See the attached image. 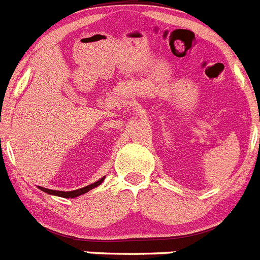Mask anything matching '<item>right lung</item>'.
Wrapping results in <instances>:
<instances>
[{"label":"right lung","mask_w":260,"mask_h":260,"mask_svg":"<svg viewBox=\"0 0 260 260\" xmlns=\"http://www.w3.org/2000/svg\"><path fill=\"white\" fill-rule=\"evenodd\" d=\"M103 181H104V177L101 179V180L90 184V185H86V187L80 188V189H76V190H71V192H64V190H52V189H47V188H42V187H39V188H41L43 192H46V193H48V194H55V196H60V197H64V199H73V197H77V196H80V194L86 193L88 190L93 189L94 187L100 185V184L103 183Z\"/></svg>","instance_id":"add662e5"}]
</instances>
